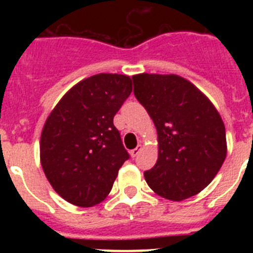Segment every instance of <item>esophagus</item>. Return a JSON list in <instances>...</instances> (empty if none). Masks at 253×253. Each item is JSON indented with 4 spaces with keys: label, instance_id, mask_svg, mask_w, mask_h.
I'll list each match as a JSON object with an SVG mask.
<instances>
[{
    "label": "esophagus",
    "instance_id": "esophagus-1",
    "mask_svg": "<svg viewBox=\"0 0 253 253\" xmlns=\"http://www.w3.org/2000/svg\"><path fill=\"white\" fill-rule=\"evenodd\" d=\"M140 151H142V146H140V144H139V146H138L137 148L131 149V151H130V156H131V157H133V158H135V157H137V156H138V154H139Z\"/></svg>",
    "mask_w": 253,
    "mask_h": 253
}]
</instances>
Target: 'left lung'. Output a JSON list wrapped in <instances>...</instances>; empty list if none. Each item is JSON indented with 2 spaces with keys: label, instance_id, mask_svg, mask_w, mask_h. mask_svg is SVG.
<instances>
[{
  "label": "left lung",
  "instance_id": "left-lung-1",
  "mask_svg": "<svg viewBox=\"0 0 253 253\" xmlns=\"http://www.w3.org/2000/svg\"><path fill=\"white\" fill-rule=\"evenodd\" d=\"M134 95L146 107L158 134V160L144 172L162 198L181 202L211 182L227 156L225 128L213 104L176 75L131 77Z\"/></svg>",
  "mask_w": 253,
  "mask_h": 253
}]
</instances>
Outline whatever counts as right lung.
<instances>
[{"instance_id": "obj_1", "label": "right lung", "mask_w": 253, "mask_h": 253, "mask_svg": "<svg viewBox=\"0 0 253 253\" xmlns=\"http://www.w3.org/2000/svg\"><path fill=\"white\" fill-rule=\"evenodd\" d=\"M130 92V77L100 73L78 82L48 116L40 161L53 189L71 204L101 203L130 157L113 123Z\"/></svg>"}]
</instances>
